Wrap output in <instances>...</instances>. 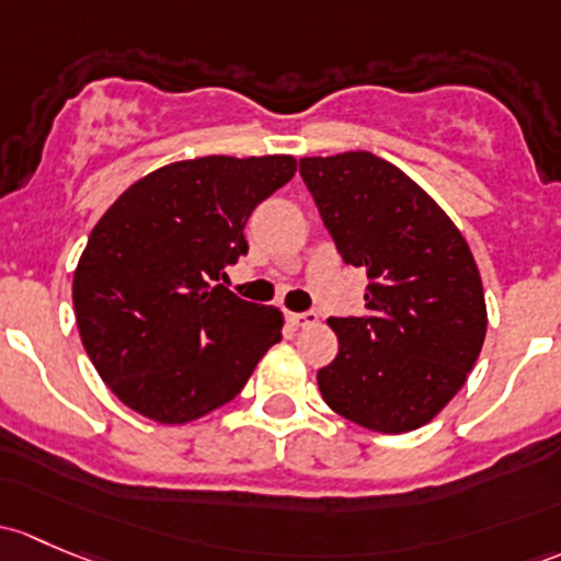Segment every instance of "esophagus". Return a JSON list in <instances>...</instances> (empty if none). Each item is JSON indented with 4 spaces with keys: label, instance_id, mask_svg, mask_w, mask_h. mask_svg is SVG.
<instances>
[{
    "label": "esophagus",
    "instance_id": "34e87169",
    "mask_svg": "<svg viewBox=\"0 0 561 561\" xmlns=\"http://www.w3.org/2000/svg\"><path fill=\"white\" fill-rule=\"evenodd\" d=\"M317 320H320V314H317V311H287V322L296 328H309V325H314Z\"/></svg>",
    "mask_w": 561,
    "mask_h": 561
}]
</instances>
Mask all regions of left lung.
Returning a JSON list of instances; mask_svg holds the SVG:
<instances>
[{"instance_id":"obj_1","label":"left lung","mask_w":561,"mask_h":561,"mask_svg":"<svg viewBox=\"0 0 561 561\" xmlns=\"http://www.w3.org/2000/svg\"><path fill=\"white\" fill-rule=\"evenodd\" d=\"M300 176L344 263L365 268V311L330 317L339 355L317 374L335 414L422 427L459 392L486 335L468 241L427 193L374 152L300 158Z\"/></svg>"}]
</instances>
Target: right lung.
<instances>
[{"instance_id": "add662e5", "label": "right lung", "mask_w": 561, "mask_h": 561, "mask_svg": "<svg viewBox=\"0 0 561 561\" xmlns=\"http://www.w3.org/2000/svg\"><path fill=\"white\" fill-rule=\"evenodd\" d=\"M293 174L290 156H206L141 176L104 211L72 300L88 357L128 409L198 420L233 400L282 339L276 306L215 282L250 250L252 209Z\"/></svg>"}]
</instances>
